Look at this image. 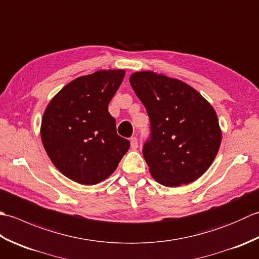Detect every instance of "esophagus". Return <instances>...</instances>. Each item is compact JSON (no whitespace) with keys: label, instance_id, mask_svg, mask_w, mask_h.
Returning <instances> with one entry per match:
<instances>
[{"label":"esophagus","instance_id":"obj_1","mask_svg":"<svg viewBox=\"0 0 259 259\" xmlns=\"http://www.w3.org/2000/svg\"><path fill=\"white\" fill-rule=\"evenodd\" d=\"M130 146H131V149L136 150L137 148H138V140H137L136 137H133V138L130 139Z\"/></svg>","mask_w":259,"mask_h":259}]
</instances>
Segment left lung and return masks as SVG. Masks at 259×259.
I'll return each instance as SVG.
<instances>
[{
  "label": "left lung",
  "mask_w": 259,
  "mask_h": 259,
  "mask_svg": "<svg viewBox=\"0 0 259 259\" xmlns=\"http://www.w3.org/2000/svg\"><path fill=\"white\" fill-rule=\"evenodd\" d=\"M130 84L150 119L142 153L153 179L179 187L201 177L222 142L210 103L185 82L151 71L131 74Z\"/></svg>",
  "instance_id": "obj_1"
}]
</instances>
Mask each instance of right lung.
I'll use <instances>...</instances> for the list:
<instances>
[{"label": "right lung", "mask_w": 259, "mask_h": 259, "mask_svg": "<svg viewBox=\"0 0 259 259\" xmlns=\"http://www.w3.org/2000/svg\"><path fill=\"white\" fill-rule=\"evenodd\" d=\"M124 70H100L61 89L43 114L41 139L52 163L81 185L107 179L130 147L117 134L108 104L123 80Z\"/></svg>", "instance_id": "add662e5"}]
</instances>
